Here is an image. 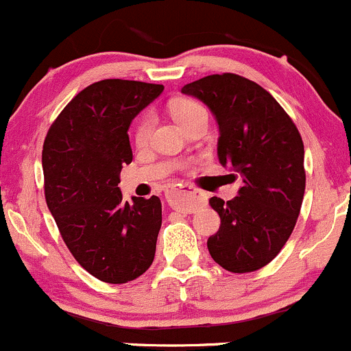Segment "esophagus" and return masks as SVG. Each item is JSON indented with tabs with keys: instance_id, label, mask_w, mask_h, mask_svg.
Instances as JSON below:
<instances>
[{
	"instance_id": "34e87169",
	"label": "esophagus",
	"mask_w": 351,
	"mask_h": 351,
	"mask_svg": "<svg viewBox=\"0 0 351 351\" xmlns=\"http://www.w3.org/2000/svg\"><path fill=\"white\" fill-rule=\"evenodd\" d=\"M167 202L172 207H176V209L182 210L186 214L195 213L199 207L204 204L202 195L189 186L171 187V189H167Z\"/></svg>"
}]
</instances>
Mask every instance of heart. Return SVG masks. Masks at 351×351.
I'll return each mask as SVG.
<instances>
[{"label":"heart","instance_id":"1","mask_svg":"<svg viewBox=\"0 0 351 351\" xmlns=\"http://www.w3.org/2000/svg\"><path fill=\"white\" fill-rule=\"evenodd\" d=\"M171 114L176 119V122L180 123V127L187 125L191 120L197 119V117H207L206 108L202 105H199L197 101L189 99H179L172 101ZM150 129H152V117L144 115L141 119V122L137 123V129H135V142H137V145L147 144Z\"/></svg>","mask_w":351,"mask_h":351}]
</instances>
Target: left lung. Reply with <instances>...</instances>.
Segmentation results:
<instances>
[{
    "label": "left lung",
    "mask_w": 351,
    "mask_h": 351,
    "mask_svg": "<svg viewBox=\"0 0 351 351\" xmlns=\"http://www.w3.org/2000/svg\"><path fill=\"white\" fill-rule=\"evenodd\" d=\"M180 92L213 112L219 162L243 179L231 201L209 199L221 226L207 250L231 273L259 269L276 258L300 216L306 184L300 132L269 92L239 75H209Z\"/></svg>",
    "instance_id": "1"
}]
</instances>
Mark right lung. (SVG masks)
I'll return each mask as SVG.
<instances>
[{"mask_svg": "<svg viewBox=\"0 0 351 351\" xmlns=\"http://www.w3.org/2000/svg\"><path fill=\"white\" fill-rule=\"evenodd\" d=\"M164 85L97 82L66 105L43 144L45 197L73 258L97 280L122 285L144 274L162 226L157 195L122 201L120 171L132 162L129 127Z\"/></svg>", "mask_w": 351, "mask_h": 351, "instance_id": "right-lung-1", "label": "right lung"}]
</instances>
